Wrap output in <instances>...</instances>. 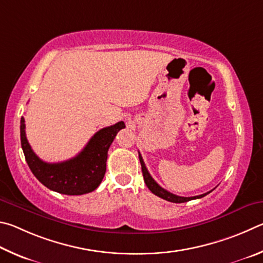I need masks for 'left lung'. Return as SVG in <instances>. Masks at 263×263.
I'll use <instances>...</instances> for the list:
<instances>
[{"mask_svg":"<svg viewBox=\"0 0 263 263\" xmlns=\"http://www.w3.org/2000/svg\"><path fill=\"white\" fill-rule=\"evenodd\" d=\"M139 157H140V162H141V166H142V173H143V178H144V182L146 187L149 188L151 191V193H154L155 195H157L159 197H162V199L170 201V202H173V203H183V202H188L191 200H195V199H201V197L205 196L206 194H209L211 192L208 193H204V194L202 195H197V196H192V197H183V196H178V195H174L172 193L167 192L166 190H164V188L160 187L157 182H156L153 177L150 176V173L148 171V168L145 167V164L143 162V158H142L141 154L139 153Z\"/></svg>","mask_w":263,"mask_h":263,"instance_id":"1","label":"left lung"}]
</instances>
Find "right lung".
<instances>
[{"instance_id":"obj_1","label":"right lung","mask_w":263,"mask_h":263,"mask_svg":"<svg viewBox=\"0 0 263 263\" xmlns=\"http://www.w3.org/2000/svg\"><path fill=\"white\" fill-rule=\"evenodd\" d=\"M122 128L124 122L120 121L100 129L76 157L61 163H46L33 153L26 139L24 118L21 119V143L27 165L44 186L60 194L83 195L100 185L106 172L107 151Z\"/></svg>"}]
</instances>
